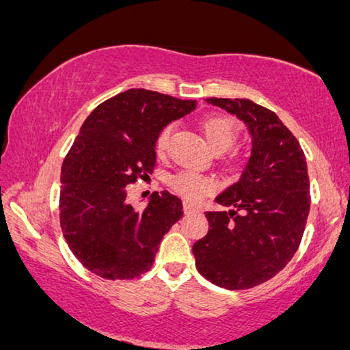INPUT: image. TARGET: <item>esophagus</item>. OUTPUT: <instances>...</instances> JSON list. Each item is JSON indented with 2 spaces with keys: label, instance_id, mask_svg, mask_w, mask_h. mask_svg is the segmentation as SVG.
Wrapping results in <instances>:
<instances>
[{
  "label": "esophagus",
  "instance_id": "obj_1",
  "mask_svg": "<svg viewBox=\"0 0 350 350\" xmlns=\"http://www.w3.org/2000/svg\"><path fill=\"white\" fill-rule=\"evenodd\" d=\"M184 212L187 213V215H189V213H198V212H200V208L189 204V202H184Z\"/></svg>",
  "mask_w": 350,
  "mask_h": 350
}]
</instances>
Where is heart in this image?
<instances>
[{
	"mask_svg": "<svg viewBox=\"0 0 350 350\" xmlns=\"http://www.w3.org/2000/svg\"><path fill=\"white\" fill-rule=\"evenodd\" d=\"M200 129L206 142L215 152H223L231 148L241 135V125L236 119L226 114H207L200 121ZM171 133H173V125H165L159 132L155 139V149L159 154H163L168 148ZM231 165L239 166L241 160L232 159ZM170 187L187 201H200L201 198L215 190L217 182L213 177L196 171H179L170 177Z\"/></svg>",
	"mask_w": 350,
	"mask_h": 350,
	"instance_id": "1",
	"label": "heart"
}]
</instances>
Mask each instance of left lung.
Returning <instances> with one entry per match:
<instances>
[{"label": "left lung", "mask_w": 350, "mask_h": 350, "mask_svg": "<svg viewBox=\"0 0 350 350\" xmlns=\"http://www.w3.org/2000/svg\"><path fill=\"white\" fill-rule=\"evenodd\" d=\"M247 124L252 157L236 184L217 196L231 211L206 212L208 232L193 245L196 269L237 291L283 270L301 242L310 212V177L300 143L270 109L248 98H206Z\"/></svg>", "instance_id": "1"}]
</instances>
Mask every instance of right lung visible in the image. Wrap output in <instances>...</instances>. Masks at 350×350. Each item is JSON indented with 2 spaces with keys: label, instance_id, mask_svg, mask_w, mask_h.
Segmentation results:
<instances>
[{
  "label": "right lung",
  "instance_id": "right-lung-1",
  "mask_svg": "<svg viewBox=\"0 0 350 350\" xmlns=\"http://www.w3.org/2000/svg\"><path fill=\"white\" fill-rule=\"evenodd\" d=\"M195 100L129 90L100 103L83 122L61 168L59 221L75 258L105 280H133L152 267L166 232L184 211L179 198L152 193L143 211L127 201L129 185L149 177L155 139Z\"/></svg>",
  "mask_w": 350,
  "mask_h": 350
}]
</instances>
